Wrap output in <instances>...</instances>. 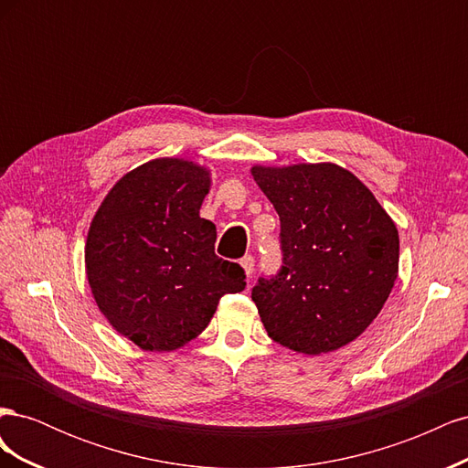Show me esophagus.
I'll list each match as a JSON object with an SVG mask.
<instances>
[{
	"instance_id": "obj_1",
	"label": "esophagus",
	"mask_w": 468,
	"mask_h": 468,
	"mask_svg": "<svg viewBox=\"0 0 468 468\" xmlns=\"http://www.w3.org/2000/svg\"><path fill=\"white\" fill-rule=\"evenodd\" d=\"M239 265L244 267V273L250 277V275L253 273V265H256V263H253V258H251V256H244L242 260H239Z\"/></svg>"
}]
</instances>
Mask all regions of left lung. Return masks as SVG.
<instances>
[{
    "instance_id": "obj_1",
    "label": "left lung",
    "mask_w": 468,
    "mask_h": 468,
    "mask_svg": "<svg viewBox=\"0 0 468 468\" xmlns=\"http://www.w3.org/2000/svg\"><path fill=\"white\" fill-rule=\"evenodd\" d=\"M281 220L282 265L251 289L269 337L320 356L359 337L399 275V230L375 195L335 164L253 165Z\"/></svg>"
}]
</instances>
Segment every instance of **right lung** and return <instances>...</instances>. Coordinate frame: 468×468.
I'll list each match as a JSON object with an SVG mask.
<instances>
[{
	"label": "right lung",
	"mask_w": 468,
	"mask_h": 468,
	"mask_svg": "<svg viewBox=\"0 0 468 468\" xmlns=\"http://www.w3.org/2000/svg\"><path fill=\"white\" fill-rule=\"evenodd\" d=\"M207 167L160 158L122 176L91 220L86 273L109 324L140 349L174 351L199 335L222 294L246 289L238 263L215 253L199 217Z\"/></svg>",
	"instance_id": "add662e5"
}]
</instances>
